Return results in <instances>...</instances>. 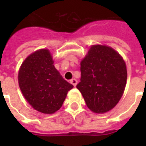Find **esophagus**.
I'll list each match as a JSON object with an SVG mask.
<instances>
[{"mask_svg":"<svg viewBox=\"0 0 146 146\" xmlns=\"http://www.w3.org/2000/svg\"><path fill=\"white\" fill-rule=\"evenodd\" d=\"M70 83H71L74 87H76V84H77V80H76V79H72L70 80Z\"/></svg>","mask_w":146,"mask_h":146,"instance_id":"1","label":"esophagus"}]
</instances>
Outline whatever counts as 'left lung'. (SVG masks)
<instances>
[{
  "label": "left lung",
  "instance_id": "left-lung-1",
  "mask_svg": "<svg viewBox=\"0 0 146 146\" xmlns=\"http://www.w3.org/2000/svg\"><path fill=\"white\" fill-rule=\"evenodd\" d=\"M80 72L76 88L89 110L101 114L113 110L122 97L127 78L122 56L107 45H92L80 62Z\"/></svg>",
  "mask_w": 146,
  "mask_h": 146
}]
</instances>
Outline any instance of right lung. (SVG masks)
<instances>
[{"label":"right lung","instance_id":"add662e5","mask_svg":"<svg viewBox=\"0 0 146 146\" xmlns=\"http://www.w3.org/2000/svg\"><path fill=\"white\" fill-rule=\"evenodd\" d=\"M18 81L28 103L44 114L59 110L73 88L55 69L52 54L47 48L36 50L26 58L19 70Z\"/></svg>","mask_w":146,"mask_h":146}]
</instances>
